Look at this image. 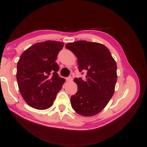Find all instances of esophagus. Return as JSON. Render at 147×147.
I'll return each instance as SVG.
<instances>
[{
    "mask_svg": "<svg viewBox=\"0 0 147 147\" xmlns=\"http://www.w3.org/2000/svg\"><path fill=\"white\" fill-rule=\"evenodd\" d=\"M66 80H67V82H71L72 81V78L71 76H69V77H67L66 78Z\"/></svg>",
    "mask_w": 147,
    "mask_h": 147,
    "instance_id": "esophagus-1",
    "label": "esophagus"
}]
</instances>
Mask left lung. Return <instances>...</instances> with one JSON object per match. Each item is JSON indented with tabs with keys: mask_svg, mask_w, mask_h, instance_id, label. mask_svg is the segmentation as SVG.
<instances>
[{
	"mask_svg": "<svg viewBox=\"0 0 147 147\" xmlns=\"http://www.w3.org/2000/svg\"><path fill=\"white\" fill-rule=\"evenodd\" d=\"M65 47L78 58L79 71L85 80L75 78L78 92L71 96V107L84 116L96 115L113 96L117 81V66L111 53L102 44L86 41L67 43Z\"/></svg>",
	"mask_w": 147,
	"mask_h": 147,
	"instance_id": "8db88e82",
	"label": "left lung"
}]
</instances>
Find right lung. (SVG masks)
I'll use <instances>...</instances> for the list:
<instances>
[{
	"mask_svg": "<svg viewBox=\"0 0 147 147\" xmlns=\"http://www.w3.org/2000/svg\"><path fill=\"white\" fill-rule=\"evenodd\" d=\"M64 43L47 41L31 45L21 54L17 63L19 91L32 108L45 110L53 105L65 80L59 77L55 60Z\"/></svg>",
	"mask_w": 147,
	"mask_h": 147,
	"instance_id": "obj_1",
	"label": "right lung"
}]
</instances>
